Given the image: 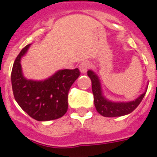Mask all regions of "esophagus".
Instances as JSON below:
<instances>
[{
	"label": "esophagus",
	"mask_w": 157,
	"mask_h": 157,
	"mask_svg": "<svg viewBox=\"0 0 157 157\" xmlns=\"http://www.w3.org/2000/svg\"><path fill=\"white\" fill-rule=\"evenodd\" d=\"M89 66H90V64H89L88 62H82L80 65H79V70L81 71V73H86L87 70L89 68Z\"/></svg>",
	"instance_id": "34e87169"
}]
</instances>
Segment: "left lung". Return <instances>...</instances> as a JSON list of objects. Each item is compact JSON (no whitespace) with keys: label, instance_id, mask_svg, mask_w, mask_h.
<instances>
[{"label":"left lung","instance_id":"obj_1","mask_svg":"<svg viewBox=\"0 0 157 157\" xmlns=\"http://www.w3.org/2000/svg\"><path fill=\"white\" fill-rule=\"evenodd\" d=\"M87 75L90 78L92 82V92L94 94V102L97 112L100 115L106 117H122L124 115L131 113L135 108L141 103L144 95L147 92V88L145 92L139 95L134 100L129 102H114L107 99L103 95V89L101 86L100 80L98 75L92 70L87 71Z\"/></svg>","mask_w":157,"mask_h":157}]
</instances>
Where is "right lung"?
Instances as JSON below:
<instances>
[{
    "mask_svg": "<svg viewBox=\"0 0 157 157\" xmlns=\"http://www.w3.org/2000/svg\"><path fill=\"white\" fill-rule=\"evenodd\" d=\"M30 45L21 50L13 63L11 83L14 98L26 113L38 121L59 119L67 111L68 91L80 76V71L63 69L41 81L27 79L23 76L21 59Z\"/></svg>",
    "mask_w": 157,
    "mask_h": 157,
    "instance_id": "right-lung-1",
    "label": "right lung"
}]
</instances>
